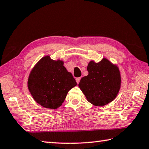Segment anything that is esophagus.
Instances as JSON below:
<instances>
[{
    "label": "esophagus",
    "mask_w": 149,
    "mask_h": 149,
    "mask_svg": "<svg viewBox=\"0 0 149 149\" xmlns=\"http://www.w3.org/2000/svg\"><path fill=\"white\" fill-rule=\"evenodd\" d=\"M80 79H81V78H80V77L77 78V79H76V81H77V84H79V83L80 82Z\"/></svg>",
    "instance_id": "obj_1"
}]
</instances>
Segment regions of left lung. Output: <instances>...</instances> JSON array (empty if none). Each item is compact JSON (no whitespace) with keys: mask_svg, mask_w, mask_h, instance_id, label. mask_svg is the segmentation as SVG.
Masks as SVG:
<instances>
[{"mask_svg":"<svg viewBox=\"0 0 149 149\" xmlns=\"http://www.w3.org/2000/svg\"><path fill=\"white\" fill-rule=\"evenodd\" d=\"M87 70L88 74L82 78L79 84L87 100L99 107L113 101L121 86V75L118 66L103 58L98 63L90 61Z\"/></svg>","mask_w":149,"mask_h":149,"instance_id":"8db88e82","label":"left lung"}]
</instances>
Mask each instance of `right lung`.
Segmentation results:
<instances>
[{"label":"right lung","instance_id":"obj_1","mask_svg":"<svg viewBox=\"0 0 149 149\" xmlns=\"http://www.w3.org/2000/svg\"><path fill=\"white\" fill-rule=\"evenodd\" d=\"M63 61L43 57L33 68L27 81L28 89L36 103L44 107L56 109L62 105L67 93L77 86Z\"/></svg>","mask_w":149,"mask_h":149}]
</instances>
